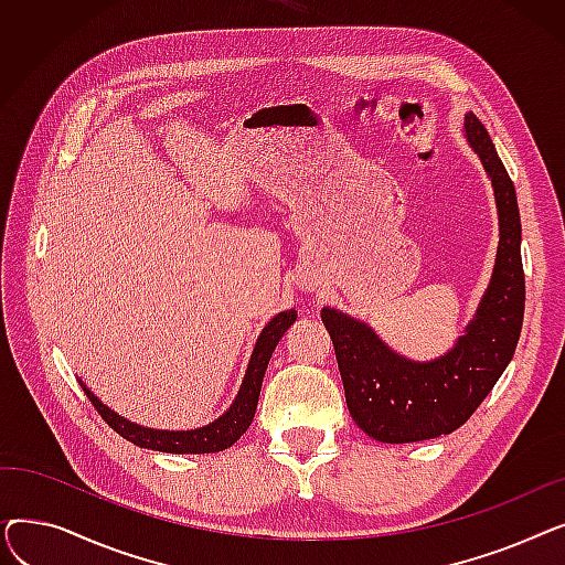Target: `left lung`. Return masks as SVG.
<instances>
[{
  "mask_svg": "<svg viewBox=\"0 0 565 565\" xmlns=\"http://www.w3.org/2000/svg\"><path fill=\"white\" fill-rule=\"evenodd\" d=\"M462 132L490 178L499 217L492 277L462 337L437 360L414 362L392 350L364 320L334 307L320 311L352 419L384 444L433 439L460 428L507 371L520 339L524 273L515 185L486 126L471 111L465 114Z\"/></svg>",
  "mask_w": 565,
  "mask_h": 565,
  "instance_id": "obj_1",
  "label": "left lung"
}]
</instances>
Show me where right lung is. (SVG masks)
<instances>
[{"label":"right lung","mask_w":565,"mask_h":565,"mask_svg":"<svg viewBox=\"0 0 565 565\" xmlns=\"http://www.w3.org/2000/svg\"><path fill=\"white\" fill-rule=\"evenodd\" d=\"M295 320H298V311L288 309V311L277 313L270 322L265 324L260 337L256 339L243 384H241V390H237V396L233 398L231 407L222 414V417H217L215 422H211L207 426H201V428L160 430V428L139 426V424L121 417V414L114 412L111 407H107L92 390L86 387L82 380H79V384H82L86 398L92 401L94 407L98 409L100 417L124 439L137 444V447L162 451V454H217V451L233 447V444L241 439L243 433L252 426L265 369H267V364H270V358H273L277 343L281 341V337L288 332V328Z\"/></svg>","instance_id":"obj_1"}]
</instances>
